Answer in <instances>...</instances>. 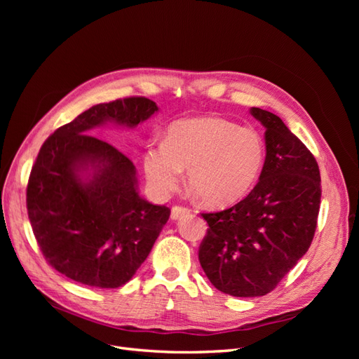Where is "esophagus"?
I'll return each mask as SVG.
<instances>
[{"instance_id": "34e87169", "label": "esophagus", "mask_w": 359, "mask_h": 359, "mask_svg": "<svg viewBox=\"0 0 359 359\" xmlns=\"http://www.w3.org/2000/svg\"><path fill=\"white\" fill-rule=\"evenodd\" d=\"M189 214H190V210L186 208V206H173L170 217L172 220H180L184 215H189Z\"/></svg>"}]
</instances>
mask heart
I'll use <instances>...</instances> for the list:
<instances>
[{"mask_svg":"<svg viewBox=\"0 0 359 359\" xmlns=\"http://www.w3.org/2000/svg\"><path fill=\"white\" fill-rule=\"evenodd\" d=\"M265 161V145L253 128L217 116L180 119L165 142H151L142 154L147 181L160 196L175 191L189 169V186L211 208L244 199Z\"/></svg>","mask_w":359,"mask_h":359,"instance_id":"obj_1","label":"heart"}]
</instances>
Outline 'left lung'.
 <instances>
[{
  "label": "left lung",
  "instance_id": "left-lung-1",
  "mask_svg": "<svg viewBox=\"0 0 359 359\" xmlns=\"http://www.w3.org/2000/svg\"><path fill=\"white\" fill-rule=\"evenodd\" d=\"M265 127L266 156L248 196L202 214L210 229L199 262L214 287L232 297H264L307 253L318 224L320 173L316 158L281 119L250 109Z\"/></svg>",
  "mask_w": 359,
  "mask_h": 359
}]
</instances>
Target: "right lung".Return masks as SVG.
I'll return each mask as SVG.
<instances>
[{
    "instance_id": "1",
    "label": "right lung",
    "mask_w": 359,
    "mask_h": 359,
    "mask_svg": "<svg viewBox=\"0 0 359 359\" xmlns=\"http://www.w3.org/2000/svg\"><path fill=\"white\" fill-rule=\"evenodd\" d=\"M156 112L145 97L95 104L40 148L27 187L29 223L48 262L81 285H126L169 220L168 206L139 194L132 160L91 136L107 124L135 128Z\"/></svg>"
}]
</instances>
